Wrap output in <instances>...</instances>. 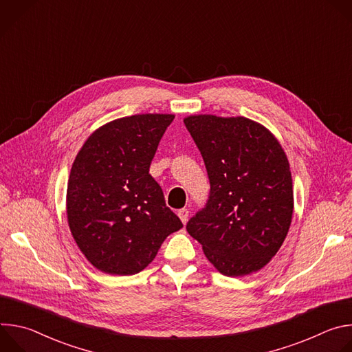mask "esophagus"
<instances>
[{
  "instance_id": "34e87169",
  "label": "esophagus",
  "mask_w": 352,
  "mask_h": 352,
  "mask_svg": "<svg viewBox=\"0 0 352 352\" xmlns=\"http://www.w3.org/2000/svg\"><path fill=\"white\" fill-rule=\"evenodd\" d=\"M188 216H189L188 209H181V210H178V217L181 219V221H182L184 224H186V221H188Z\"/></svg>"
}]
</instances>
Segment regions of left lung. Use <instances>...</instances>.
Wrapping results in <instances>:
<instances>
[{"mask_svg": "<svg viewBox=\"0 0 352 352\" xmlns=\"http://www.w3.org/2000/svg\"><path fill=\"white\" fill-rule=\"evenodd\" d=\"M210 179L206 208L186 224L208 261L227 277L265 267L292 220L289 163L277 138L245 117L184 118Z\"/></svg>", "mask_w": 352, "mask_h": 352, "instance_id": "8db88e82", "label": "left lung"}]
</instances>
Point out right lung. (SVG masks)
<instances>
[{
  "instance_id": "right-lung-1",
  "label": "right lung",
  "mask_w": 352,
  "mask_h": 352,
  "mask_svg": "<svg viewBox=\"0 0 352 352\" xmlns=\"http://www.w3.org/2000/svg\"><path fill=\"white\" fill-rule=\"evenodd\" d=\"M173 120V114H136L110 121L86 139L74 160L68 226L80 252L100 272H142L164 239L182 228L148 174Z\"/></svg>"
}]
</instances>
